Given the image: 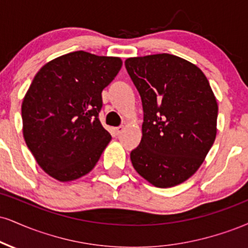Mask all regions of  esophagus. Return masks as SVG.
<instances>
[{
	"label": "esophagus",
	"instance_id": "34e87169",
	"mask_svg": "<svg viewBox=\"0 0 248 248\" xmlns=\"http://www.w3.org/2000/svg\"><path fill=\"white\" fill-rule=\"evenodd\" d=\"M124 126H120V127H116L115 129H114V132H115V135L116 136H119V135H121V133L124 132Z\"/></svg>",
	"mask_w": 248,
	"mask_h": 248
}]
</instances>
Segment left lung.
I'll return each instance as SVG.
<instances>
[{
    "instance_id": "obj_1",
    "label": "left lung",
    "mask_w": 248,
    "mask_h": 248,
    "mask_svg": "<svg viewBox=\"0 0 248 248\" xmlns=\"http://www.w3.org/2000/svg\"><path fill=\"white\" fill-rule=\"evenodd\" d=\"M124 65L144 113L141 143L130 153L134 169L160 188L184 183L216 137L218 106L207 77L166 53L127 59Z\"/></svg>"
}]
</instances>
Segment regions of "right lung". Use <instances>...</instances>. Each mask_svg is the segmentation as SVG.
<instances>
[{"label":"right lung","mask_w":248,"mask_h":248,"mask_svg":"<svg viewBox=\"0 0 248 248\" xmlns=\"http://www.w3.org/2000/svg\"><path fill=\"white\" fill-rule=\"evenodd\" d=\"M119 58L77 50L45 64L22 105L26 145L45 172L59 181L89 173L111 141L101 126V92L118 75Z\"/></svg>","instance_id":"obj_1"}]
</instances>
